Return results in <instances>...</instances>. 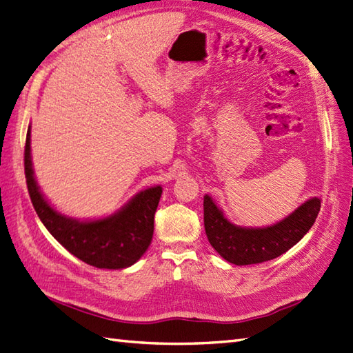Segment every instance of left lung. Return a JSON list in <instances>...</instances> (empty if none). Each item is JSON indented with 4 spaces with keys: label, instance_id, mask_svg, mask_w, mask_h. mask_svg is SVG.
Wrapping results in <instances>:
<instances>
[{
    "label": "left lung",
    "instance_id": "8db88e82",
    "mask_svg": "<svg viewBox=\"0 0 353 353\" xmlns=\"http://www.w3.org/2000/svg\"><path fill=\"white\" fill-rule=\"evenodd\" d=\"M319 198H312L271 227L241 228L232 225L209 195L204 196V228L218 254L236 265L259 264L285 254L300 241L318 218Z\"/></svg>",
    "mask_w": 353,
    "mask_h": 353
}]
</instances>
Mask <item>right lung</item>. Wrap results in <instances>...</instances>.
I'll return each instance as SVG.
<instances>
[{
    "label": "right lung",
    "mask_w": 353,
    "mask_h": 353,
    "mask_svg": "<svg viewBox=\"0 0 353 353\" xmlns=\"http://www.w3.org/2000/svg\"><path fill=\"white\" fill-rule=\"evenodd\" d=\"M31 130L25 141V177L31 203L44 227L70 254L97 268H126L141 258L153 236V219L162 188L135 195L121 212L105 219L80 222L65 218L44 200L31 164Z\"/></svg>",
    "instance_id": "add662e5"
}]
</instances>
